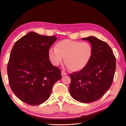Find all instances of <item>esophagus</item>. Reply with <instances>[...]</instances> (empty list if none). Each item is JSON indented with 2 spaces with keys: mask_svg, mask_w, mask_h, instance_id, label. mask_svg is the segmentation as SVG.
<instances>
[{
  "mask_svg": "<svg viewBox=\"0 0 126 126\" xmlns=\"http://www.w3.org/2000/svg\"><path fill=\"white\" fill-rule=\"evenodd\" d=\"M61 75H62V76H63L64 75H66L67 73L66 72H64V71H61Z\"/></svg>",
  "mask_w": 126,
  "mask_h": 126,
  "instance_id": "esophagus-1",
  "label": "esophagus"
}]
</instances>
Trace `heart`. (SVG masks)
<instances>
[{
	"instance_id": "obj_1",
	"label": "heart",
	"mask_w": 126,
	"mask_h": 126,
	"mask_svg": "<svg viewBox=\"0 0 126 126\" xmlns=\"http://www.w3.org/2000/svg\"><path fill=\"white\" fill-rule=\"evenodd\" d=\"M93 54L92 45L87 42L64 39L57 42L55 48H50L49 56L51 63L58 66L63 57L66 66L73 71H79L87 65Z\"/></svg>"
}]
</instances>
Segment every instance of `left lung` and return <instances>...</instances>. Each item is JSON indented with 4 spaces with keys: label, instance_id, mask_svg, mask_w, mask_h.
<instances>
[{
    "label": "left lung",
    "instance_id": "8db88e82",
    "mask_svg": "<svg viewBox=\"0 0 126 126\" xmlns=\"http://www.w3.org/2000/svg\"><path fill=\"white\" fill-rule=\"evenodd\" d=\"M91 43L93 54L84 69L70 75L69 91L76 101L92 103L101 98L113 80L116 59L109 45L95 37L82 38Z\"/></svg>",
    "mask_w": 126,
    "mask_h": 126
}]
</instances>
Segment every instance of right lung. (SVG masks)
I'll return each instance as SVG.
<instances>
[{"mask_svg":"<svg viewBox=\"0 0 126 126\" xmlns=\"http://www.w3.org/2000/svg\"><path fill=\"white\" fill-rule=\"evenodd\" d=\"M55 35L47 36L31 32L15 43L7 64L12 92L22 102L38 105L47 100L54 83L62 78L59 67L49 60Z\"/></svg>","mask_w":126,"mask_h":126,"instance_id":"add662e5","label":"right lung"}]
</instances>
